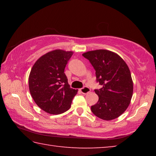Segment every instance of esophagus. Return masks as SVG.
<instances>
[{"mask_svg": "<svg viewBox=\"0 0 156 156\" xmlns=\"http://www.w3.org/2000/svg\"><path fill=\"white\" fill-rule=\"evenodd\" d=\"M80 91H81L82 94H88L89 92H90L91 89H89V88L88 87H84L81 88V89H80Z\"/></svg>", "mask_w": 156, "mask_h": 156, "instance_id": "34e87169", "label": "esophagus"}]
</instances>
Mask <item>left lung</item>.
Segmentation results:
<instances>
[{
	"label": "left lung",
	"instance_id": "left-lung-1",
	"mask_svg": "<svg viewBox=\"0 0 156 156\" xmlns=\"http://www.w3.org/2000/svg\"><path fill=\"white\" fill-rule=\"evenodd\" d=\"M96 71V81L102 88L95 89L98 101L91 106L95 115L105 120L119 117L130 104L133 81L127 65L120 56L105 49L84 53Z\"/></svg>",
	"mask_w": 156,
	"mask_h": 156
}]
</instances>
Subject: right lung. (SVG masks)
I'll return each instance as SVG.
<instances>
[{
  "mask_svg": "<svg viewBox=\"0 0 156 156\" xmlns=\"http://www.w3.org/2000/svg\"><path fill=\"white\" fill-rule=\"evenodd\" d=\"M72 51L56 49L42 56L34 63L29 76V88L36 104L50 114L69 109L78 90L70 88L65 68Z\"/></svg>",
  "mask_w": 156,
  "mask_h": 156,
  "instance_id": "1",
  "label": "right lung"
}]
</instances>
